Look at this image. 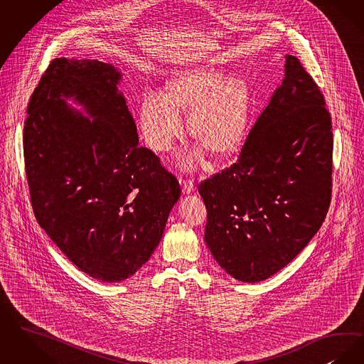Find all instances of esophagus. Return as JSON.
Returning a JSON list of instances; mask_svg holds the SVG:
<instances>
[{
	"instance_id": "esophagus-1",
	"label": "esophagus",
	"mask_w": 364,
	"mask_h": 364,
	"mask_svg": "<svg viewBox=\"0 0 364 364\" xmlns=\"http://www.w3.org/2000/svg\"><path fill=\"white\" fill-rule=\"evenodd\" d=\"M193 180H184L183 181V192L184 193H191V192H193Z\"/></svg>"
}]
</instances>
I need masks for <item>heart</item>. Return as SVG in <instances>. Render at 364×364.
Wrapping results in <instances>:
<instances>
[{
  "instance_id": "obj_1",
  "label": "heart",
  "mask_w": 364,
  "mask_h": 364,
  "mask_svg": "<svg viewBox=\"0 0 364 364\" xmlns=\"http://www.w3.org/2000/svg\"><path fill=\"white\" fill-rule=\"evenodd\" d=\"M250 102L252 90L244 75L195 66L171 75L165 93L146 92L139 104V123L147 145L168 151L183 134L178 108L189 111L192 138L214 156L225 157L245 138ZM200 159V153H191L183 159V166L191 169Z\"/></svg>"
}]
</instances>
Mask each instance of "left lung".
I'll return each mask as SVG.
<instances>
[{
	"label": "left lung",
	"mask_w": 364,
	"mask_h": 364,
	"mask_svg": "<svg viewBox=\"0 0 364 364\" xmlns=\"http://www.w3.org/2000/svg\"><path fill=\"white\" fill-rule=\"evenodd\" d=\"M284 68L237 161L198 187L207 208V247L230 277L247 283L294 260L331 204V115L299 59L286 55Z\"/></svg>",
	"instance_id": "1"
}]
</instances>
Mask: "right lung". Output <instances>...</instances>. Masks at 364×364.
Returning <instances> with one entry per match:
<instances>
[{
    "label": "right lung",
    "mask_w": 364,
    "mask_h": 364,
    "mask_svg": "<svg viewBox=\"0 0 364 364\" xmlns=\"http://www.w3.org/2000/svg\"><path fill=\"white\" fill-rule=\"evenodd\" d=\"M120 80L97 59L51 60L31 96L23 139L38 223L75 267L109 283L150 259L181 193L160 159L138 145Z\"/></svg>",
    "instance_id": "obj_1"
}]
</instances>
